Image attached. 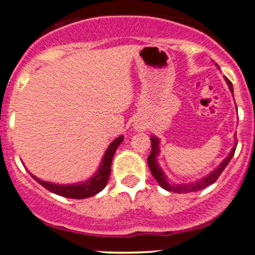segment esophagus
<instances>
[{
    "label": "esophagus",
    "mask_w": 255,
    "mask_h": 255,
    "mask_svg": "<svg viewBox=\"0 0 255 255\" xmlns=\"http://www.w3.org/2000/svg\"><path fill=\"white\" fill-rule=\"evenodd\" d=\"M135 129H137V130H145L146 127H145V125H142V124H135Z\"/></svg>",
    "instance_id": "obj_1"
}]
</instances>
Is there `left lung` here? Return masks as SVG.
Masks as SVG:
<instances>
[{
	"label": "left lung",
	"instance_id": "left-lung-1",
	"mask_svg": "<svg viewBox=\"0 0 255 255\" xmlns=\"http://www.w3.org/2000/svg\"><path fill=\"white\" fill-rule=\"evenodd\" d=\"M225 81H227L228 86H229V90L231 91V93H233L234 92L233 84L230 83V80L228 78H225ZM150 139H151L152 148H151L150 156H148V158H147L148 168H150L152 175H153V177L156 178L158 184H159L162 188H164L165 191L174 192V193L197 192V191H200V189L206 188V187L210 186V184H212L219 177V175L223 172L225 166L229 164L230 159L233 158L234 153H235L236 145H238L235 142L234 147L231 148L230 153L228 154V156L223 159V162H222L221 164H219L217 168L215 169V170H212L211 172H210L207 176H205L203 178H200V180L194 181V182H191V183H170L168 181V177H166L164 171L162 170V168H160L159 164H158V162H157V156L160 153V148H159L160 141H159V139H158V137L154 136V135H152Z\"/></svg>",
	"mask_w": 255,
	"mask_h": 255
}]
</instances>
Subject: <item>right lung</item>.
Instances as JSON below:
<instances>
[{
	"label": "right lung",
	"mask_w": 255,
	"mask_h": 255,
	"mask_svg": "<svg viewBox=\"0 0 255 255\" xmlns=\"http://www.w3.org/2000/svg\"><path fill=\"white\" fill-rule=\"evenodd\" d=\"M124 141V136L120 135L116 137L113 142L109 145V147L105 151L102 162L99 164L97 171L91 176L89 180L83 181L79 183H72V184H57L52 182H46V181L40 180L34 175H32L30 171V175L38 183L42 184L45 189L50 191L55 194L61 195L64 198H71V199H86L93 195L98 194L99 192L103 191L104 187L107 186L108 180H109L110 171H111V162H113V157L115 154L116 150L120 146V144Z\"/></svg>",
	"instance_id": "1"
}]
</instances>
